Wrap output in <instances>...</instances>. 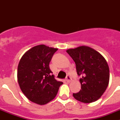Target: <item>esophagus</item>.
<instances>
[{"mask_svg": "<svg viewBox=\"0 0 120 120\" xmlns=\"http://www.w3.org/2000/svg\"><path fill=\"white\" fill-rule=\"evenodd\" d=\"M65 80H66L67 82H70L71 80V77L69 75H67L66 77V78H65Z\"/></svg>", "mask_w": 120, "mask_h": 120, "instance_id": "esophagus-1", "label": "esophagus"}]
</instances>
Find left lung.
Listing matches in <instances>:
<instances>
[{"label":"left lung","instance_id":"1","mask_svg":"<svg viewBox=\"0 0 120 120\" xmlns=\"http://www.w3.org/2000/svg\"><path fill=\"white\" fill-rule=\"evenodd\" d=\"M75 62L78 76H81V90L73 96L77 100L88 103L96 101L106 90L109 68L101 54L87 46L67 50Z\"/></svg>","mask_w":120,"mask_h":120}]
</instances>
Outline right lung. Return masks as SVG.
<instances>
[{
    "label": "right lung",
    "instance_id": "1",
    "mask_svg": "<svg viewBox=\"0 0 120 120\" xmlns=\"http://www.w3.org/2000/svg\"><path fill=\"white\" fill-rule=\"evenodd\" d=\"M58 49L45 45L35 46L23 55L19 62L17 79L22 91L29 100L45 105L58 93L62 82L55 79L49 63Z\"/></svg>",
    "mask_w": 120,
    "mask_h": 120
}]
</instances>
